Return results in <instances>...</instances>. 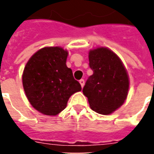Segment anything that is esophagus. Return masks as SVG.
<instances>
[{
    "label": "esophagus",
    "instance_id": "1",
    "mask_svg": "<svg viewBox=\"0 0 154 154\" xmlns=\"http://www.w3.org/2000/svg\"><path fill=\"white\" fill-rule=\"evenodd\" d=\"M79 82H80L81 86H82V87H83L84 84H85V81L83 80V79H81L80 81H79Z\"/></svg>",
    "mask_w": 154,
    "mask_h": 154
}]
</instances>
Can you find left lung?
<instances>
[{
	"label": "left lung",
	"instance_id": "8db88e82",
	"mask_svg": "<svg viewBox=\"0 0 154 154\" xmlns=\"http://www.w3.org/2000/svg\"><path fill=\"white\" fill-rule=\"evenodd\" d=\"M89 66L93 74L82 89L91 110L110 115L122 106L129 91V76L119 57L104 47L89 52Z\"/></svg>",
	"mask_w": 154,
	"mask_h": 154
}]
</instances>
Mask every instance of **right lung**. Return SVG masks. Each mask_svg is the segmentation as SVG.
Segmentation results:
<instances>
[{
    "instance_id": "obj_1",
    "label": "right lung",
    "mask_w": 154,
    "mask_h": 154,
    "mask_svg": "<svg viewBox=\"0 0 154 154\" xmlns=\"http://www.w3.org/2000/svg\"><path fill=\"white\" fill-rule=\"evenodd\" d=\"M67 54L61 47L43 48L25 65L22 76L25 95L32 106L44 115L57 116L66 108L71 96L82 90L66 65Z\"/></svg>"
}]
</instances>
